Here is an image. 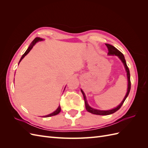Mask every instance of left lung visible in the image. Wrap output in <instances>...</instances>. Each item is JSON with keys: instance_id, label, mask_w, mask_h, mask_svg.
<instances>
[{"instance_id": "obj_1", "label": "left lung", "mask_w": 148, "mask_h": 148, "mask_svg": "<svg viewBox=\"0 0 148 148\" xmlns=\"http://www.w3.org/2000/svg\"><path fill=\"white\" fill-rule=\"evenodd\" d=\"M106 46L107 47V49H108V56H117L119 59H120V60L122 61V62L123 63L124 66H125V70H126V72H127V78H128V88H127V92L126 95L124 97L123 101L121 102L120 104L117 106L115 108H114L112 109H110V110H99V109H94L92 107L89 106V105L88 104V103L87 102L86 100V96H85V94L83 92V91L81 89V91L83 94V97H84V102H85V107H86V109L88 112H90L92 114H96V115H110L112 114H114V112H115L116 111H117L123 105L124 101H125V99H127V97H128V95H129V92L130 91V89H131V82H130V70L128 67L126 63V60L125 59V57L123 55V53L120 52L117 48H115L114 46L110 45V44H106Z\"/></svg>"}]
</instances>
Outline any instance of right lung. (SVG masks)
Here are the masks:
<instances>
[{
    "mask_svg": "<svg viewBox=\"0 0 148 148\" xmlns=\"http://www.w3.org/2000/svg\"><path fill=\"white\" fill-rule=\"evenodd\" d=\"M43 39H42V38H36L33 41H32V42L31 43V44L29 45V46L28 47V48L27 49V50L26 51V52L24 53V54L22 56V57H21V59H20V61H19V63H18V64H20V62L21 61V60L23 59V58L28 54V53L29 52V51L31 50V49H32V48L33 47V46L35 45L36 44V42H39V41H43ZM66 87V86H65ZM65 89H64V90H65ZM60 110H61V108H60V105L59 106V107H58V108L53 112H52V113H51V114H49V115H44V116H42L43 117H51V116H53V115H57V114H59V113H60Z\"/></svg>",
    "mask_w": 148,
    "mask_h": 148,
    "instance_id": "right-lung-1",
    "label": "right lung"
}]
</instances>
